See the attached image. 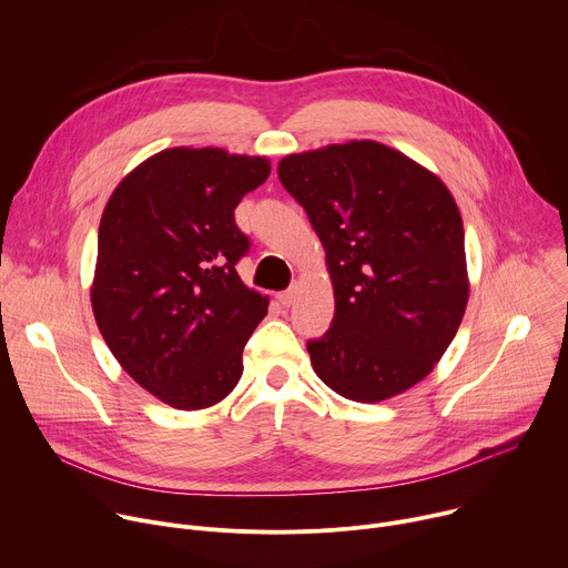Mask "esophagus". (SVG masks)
<instances>
[{"label":"esophagus","instance_id":"1","mask_svg":"<svg viewBox=\"0 0 568 568\" xmlns=\"http://www.w3.org/2000/svg\"><path fill=\"white\" fill-rule=\"evenodd\" d=\"M278 303L283 305V307H290L292 303H294V298H296V287H287L285 292H278Z\"/></svg>","mask_w":568,"mask_h":568}]
</instances>
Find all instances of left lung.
Returning a JSON list of instances; mask_svg holds the SVG:
<instances>
[{
    "label": "left lung",
    "instance_id": "obj_1",
    "mask_svg": "<svg viewBox=\"0 0 568 568\" xmlns=\"http://www.w3.org/2000/svg\"><path fill=\"white\" fill-rule=\"evenodd\" d=\"M335 287L331 331L307 342L323 384L379 402L427 377L467 305L465 233L447 186L402 152L351 141L278 164Z\"/></svg>",
    "mask_w": 568,
    "mask_h": 568
}]
</instances>
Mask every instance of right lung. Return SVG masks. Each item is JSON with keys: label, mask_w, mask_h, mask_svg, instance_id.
I'll list each match as a JSON object with an SVG mask.
<instances>
[{"label": "right lung", "mask_w": 568, "mask_h": 568, "mask_svg": "<svg viewBox=\"0 0 568 568\" xmlns=\"http://www.w3.org/2000/svg\"><path fill=\"white\" fill-rule=\"evenodd\" d=\"M270 178L265 156L171 148L112 193L99 226L92 307L123 371L175 409L224 399L267 296L240 281L250 237L235 206Z\"/></svg>", "instance_id": "add662e5"}]
</instances>
